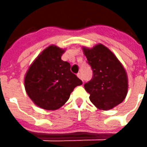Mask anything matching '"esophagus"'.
Returning <instances> with one entry per match:
<instances>
[{
	"label": "esophagus",
	"mask_w": 147,
	"mask_h": 147,
	"mask_svg": "<svg viewBox=\"0 0 147 147\" xmlns=\"http://www.w3.org/2000/svg\"><path fill=\"white\" fill-rule=\"evenodd\" d=\"M77 76L79 77V78H80V80H83V77H82V75H81V73H78V74H77Z\"/></svg>",
	"instance_id": "esophagus-1"
}]
</instances>
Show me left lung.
Instances as JSON below:
<instances>
[{"label": "left lung", "mask_w": 147, "mask_h": 147, "mask_svg": "<svg viewBox=\"0 0 147 147\" xmlns=\"http://www.w3.org/2000/svg\"><path fill=\"white\" fill-rule=\"evenodd\" d=\"M93 71V77L84 87L90 100L97 108L109 110L123 102L127 93V78L117 57L102 44L92 49L83 48Z\"/></svg>", "instance_id": "left-lung-1"}]
</instances>
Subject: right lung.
<instances>
[{
  "label": "right lung",
  "mask_w": 147,
  "mask_h": 147,
  "mask_svg": "<svg viewBox=\"0 0 147 147\" xmlns=\"http://www.w3.org/2000/svg\"><path fill=\"white\" fill-rule=\"evenodd\" d=\"M64 50L50 45L30 65L25 76V88L30 99L46 110H55L65 104L71 93L82 80L71 71V65L61 60Z\"/></svg>",
  "instance_id": "obj_1"
}]
</instances>
